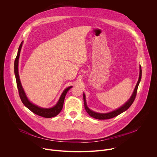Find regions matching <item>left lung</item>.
<instances>
[{"label":"left lung","instance_id":"8db88e82","mask_svg":"<svg viewBox=\"0 0 157 157\" xmlns=\"http://www.w3.org/2000/svg\"><path fill=\"white\" fill-rule=\"evenodd\" d=\"M141 78H142V69H141V66L140 65V74H139V80L136 86L135 89H134V91L133 92V94H132L130 98L129 99V100L125 103L122 107H121L120 108H119L118 109H116V110L112 111L110 113H105V114H102V113H96V112H94L93 110H91V109H89V107L87 106V104H86V96L85 94L83 93V99H84V108L86 110V112L87 113V114L90 116L91 117L96 119H99V120H104V119H109L111 118H113L114 117L117 116L118 115H119L120 114L124 113V111L127 110L130 107V105L132 104V103L133 102L134 100L136 99V95H137V89H138V86L141 80Z\"/></svg>","mask_w":157,"mask_h":157}]
</instances>
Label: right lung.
Returning a JSON list of instances; mask_svg holds the SVG:
<instances>
[{
  "mask_svg": "<svg viewBox=\"0 0 157 157\" xmlns=\"http://www.w3.org/2000/svg\"><path fill=\"white\" fill-rule=\"evenodd\" d=\"M22 44H23V41H22L20 44L18 50L17 55L16 56V58H15V62H14V73H15L17 86L20 99H21L22 103L24 104V105L25 107H27L29 109H30L32 112V113H33L35 114L41 116V117H45V118H51L53 117H55L60 113L61 110H62L66 94L67 93H68V91L70 90V89L72 87V86H70L64 89L63 93L61 94L58 102L53 107L42 108V107H40L38 105H36L32 104L28 99V98L25 93L24 89H23V87H22V86L21 84L20 78H19V75H18V59H19L21 48L22 47Z\"/></svg>",
  "mask_w": 157,
  "mask_h": 157,
  "instance_id": "1",
  "label": "right lung"
}]
</instances>
